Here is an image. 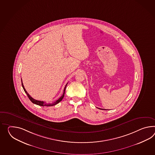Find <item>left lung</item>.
<instances>
[{
  "mask_svg": "<svg viewBox=\"0 0 155 155\" xmlns=\"http://www.w3.org/2000/svg\"><path fill=\"white\" fill-rule=\"evenodd\" d=\"M98 109H101V110H104V109H100V108H98Z\"/></svg>",
  "mask_w": 155,
  "mask_h": 155,
  "instance_id": "obj_1",
  "label": "left lung"
}]
</instances>
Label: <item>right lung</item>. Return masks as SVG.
Wrapping results in <instances>:
<instances>
[{"label": "right lung", "mask_w": 155, "mask_h": 155, "mask_svg": "<svg viewBox=\"0 0 155 155\" xmlns=\"http://www.w3.org/2000/svg\"><path fill=\"white\" fill-rule=\"evenodd\" d=\"M21 82H22V86L23 88L24 91H25V93H26V94H27V95L29 99L32 102V103L35 104H36V105H38L39 106H52L55 105H57V104H58L59 102H61V101L62 100V99H63V97H64V94H65V88H66V86H67V84H68V83H67V84L65 85V87H64V91H63V94L62 96H61L60 98H59L58 100H57L55 102H54V103H52V104H48V103L44 102V101H38V100H35L34 98H32L31 96H30V94H28L27 93V92L26 90H25V87H24V86H23V84L22 81V79H21Z\"/></svg>", "instance_id": "right-lung-1"}]
</instances>
